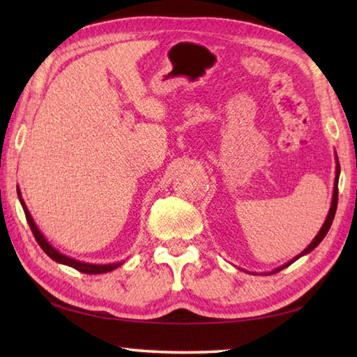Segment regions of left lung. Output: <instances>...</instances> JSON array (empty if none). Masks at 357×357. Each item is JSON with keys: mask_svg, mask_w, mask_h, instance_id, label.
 Wrapping results in <instances>:
<instances>
[{"mask_svg": "<svg viewBox=\"0 0 357 357\" xmlns=\"http://www.w3.org/2000/svg\"><path fill=\"white\" fill-rule=\"evenodd\" d=\"M336 162H337V165H336V179H335V190H333V201H331V207H330V211H328V216H327V219H325V222H324V225H322V229H321V231L317 233V236L313 239V242L312 244H310L304 252H302L298 257H294V259L291 261V262H294L296 259H299V257L302 256V255H305V253H310L312 252V250L314 248V247H317L319 245V242L325 238V234H327V231L330 230V227H331V224H333V219H335V215H336V208H337V193H339V188H337V183H339V173H340V165H339V161H337V156H336ZM291 262H288V264H285V265H282V267H279V268H276L275 271L273 273H278V271H280V270H284L285 267H288V265H290Z\"/></svg>", "mask_w": 357, "mask_h": 357, "instance_id": "8db88e82", "label": "left lung"}]
</instances>
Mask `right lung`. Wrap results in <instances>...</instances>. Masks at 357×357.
I'll use <instances>...</instances> for the list:
<instances>
[{
    "instance_id": "add662e5",
    "label": "right lung",
    "mask_w": 357,
    "mask_h": 357,
    "mask_svg": "<svg viewBox=\"0 0 357 357\" xmlns=\"http://www.w3.org/2000/svg\"><path fill=\"white\" fill-rule=\"evenodd\" d=\"M18 198H20V201H21L22 210H24V215H26V219H27V222H29V227H30V230H32V233H33V236H35V239H36V242H38V245H40V247L44 250V253L47 255L49 257H52L53 261H55V262H59V264H64V265H69V267H72V268H75V270H78V271H81V273H87V275H101V273H107V271H112V270H115L116 267H119L121 264H109V265L86 264V262H81V261H77V259H72V257H69V256H64V255L59 253L58 250L53 248V247L49 244V242L44 239V236L41 234V231L38 230V227L35 225L32 216H30V213H29V210H27V207H26L24 201L21 199V192H20V188H18Z\"/></svg>"
}]
</instances>
